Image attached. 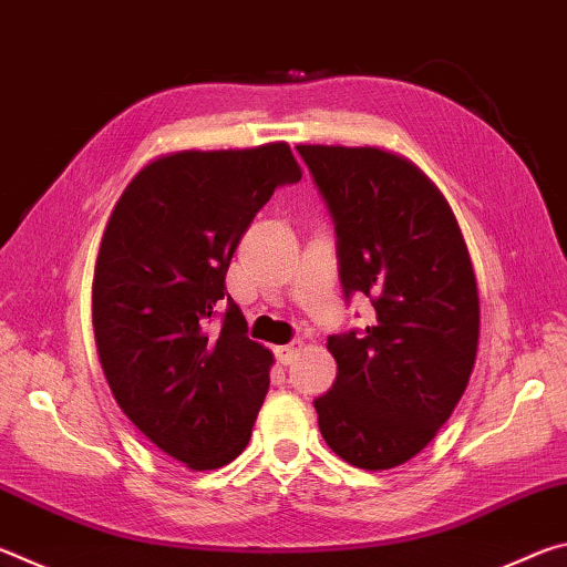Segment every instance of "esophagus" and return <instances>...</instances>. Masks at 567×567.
Listing matches in <instances>:
<instances>
[{
	"label": "esophagus",
	"instance_id": "1",
	"mask_svg": "<svg viewBox=\"0 0 567 567\" xmlns=\"http://www.w3.org/2000/svg\"><path fill=\"white\" fill-rule=\"evenodd\" d=\"M300 348H302L300 340H295L290 344H282V348H275V358H277V362H280V364H290L297 358V352H300Z\"/></svg>",
	"mask_w": 567,
	"mask_h": 567
}]
</instances>
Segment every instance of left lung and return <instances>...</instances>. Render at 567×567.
Wrapping results in <instances>:
<instances>
[{"mask_svg": "<svg viewBox=\"0 0 567 567\" xmlns=\"http://www.w3.org/2000/svg\"><path fill=\"white\" fill-rule=\"evenodd\" d=\"M338 235L344 297L375 322L330 334L338 360L315 400L334 455L362 470L415 457L453 415L480 334L475 272L453 209L412 162L378 147L297 145Z\"/></svg>", "mask_w": 567, "mask_h": 567, "instance_id": "left-lung-1", "label": "left lung"}]
</instances>
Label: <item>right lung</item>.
<instances>
[{
  "instance_id": "right-lung-1",
  "label": "right lung",
  "mask_w": 567,
  "mask_h": 567,
  "mask_svg": "<svg viewBox=\"0 0 567 567\" xmlns=\"http://www.w3.org/2000/svg\"><path fill=\"white\" fill-rule=\"evenodd\" d=\"M300 177L285 142L175 152L134 175L104 229L92 285L104 378L134 427L192 470L243 453L270 388L272 352L247 338L225 275L272 192Z\"/></svg>"
}]
</instances>
